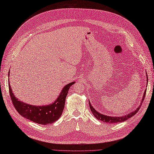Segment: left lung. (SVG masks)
Wrapping results in <instances>:
<instances>
[{"mask_svg": "<svg viewBox=\"0 0 154 154\" xmlns=\"http://www.w3.org/2000/svg\"><path fill=\"white\" fill-rule=\"evenodd\" d=\"M146 78H147V84H148V76H146ZM146 90H145V91L144 93L143 97H142V99L140 102V105L138 106L135 110L133 111V112H130L129 114H127L124 116H119V117H116V116H114V117H112V116H106V115L100 114V113H99V112H97L95 109V108L93 107V106L91 105V103H90V102H89V104L90 106V109H91V111L92 112L93 116H94L97 119H99V120H100L103 122H106V123H118L123 122L127 120V119H128L129 118H131L134 115H135L137 112L139 110L142 104L144 101V97L146 95Z\"/></svg>", "mask_w": 154, "mask_h": 154, "instance_id": "left-lung-1", "label": "left lung"}]
</instances>
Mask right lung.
<instances>
[{"mask_svg": "<svg viewBox=\"0 0 154 154\" xmlns=\"http://www.w3.org/2000/svg\"><path fill=\"white\" fill-rule=\"evenodd\" d=\"M8 75H10V72ZM75 82H73L66 84L63 88L55 102L46 106H35L21 102L14 95L10 83L8 87L11 100L19 114L35 123L42 125H49L57 121L62 114L65 107L66 97L68 94L70 87Z\"/></svg>", "mask_w": 154, "mask_h": 154, "instance_id": "obj_1", "label": "right lung"}]
</instances>
